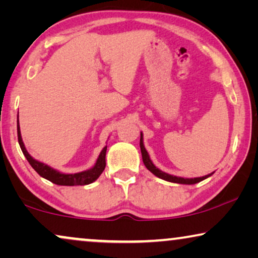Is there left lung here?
I'll use <instances>...</instances> for the list:
<instances>
[{"mask_svg": "<svg viewBox=\"0 0 258 258\" xmlns=\"http://www.w3.org/2000/svg\"><path fill=\"white\" fill-rule=\"evenodd\" d=\"M140 147H141V153H142V160H143V163L146 165L148 170L150 172H153L155 176H157V177H160L162 179H164V181H168V182H172V183H179V184H195V183H199L201 181H203V179H206L209 177V176L213 175V172L209 175H206V176H202V177H195V178H183V177H177V176H174V175H169L167 172L160 170V169L155 167V164L151 162L150 157H149V154H148V151L146 148H144V144H143V134L141 133V140H140Z\"/></svg>", "mask_w": 258, "mask_h": 258, "instance_id": "1", "label": "left lung"}]
</instances>
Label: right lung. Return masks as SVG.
Wrapping results in <instances>:
<instances>
[{"instance_id": "right-lung-1", "label": "right lung", "mask_w": 258, "mask_h": 258, "mask_svg": "<svg viewBox=\"0 0 258 258\" xmlns=\"http://www.w3.org/2000/svg\"><path fill=\"white\" fill-rule=\"evenodd\" d=\"M17 139H19V144L21 147V150L26 158L29 162V164L34 168V170L37 172L41 177H43L48 181L57 185H86L90 184L96 181L100 177V175L103 172L105 168V153H107V146H105L100 153V156L96 160V163L94 164L93 168L88 169V170L76 172V174H63L55 170L54 168L49 167V165L42 163V162L35 160L33 156H30L28 153L24 143L22 141V136H21V130L19 125V115H17Z\"/></svg>"}]
</instances>
